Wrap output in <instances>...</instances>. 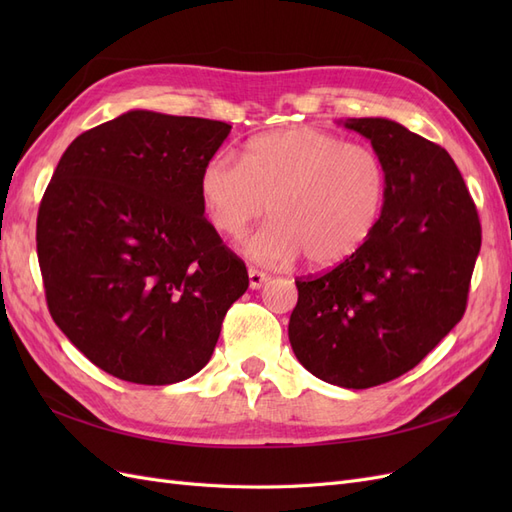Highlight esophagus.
I'll use <instances>...</instances> for the list:
<instances>
[{
  "mask_svg": "<svg viewBox=\"0 0 512 512\" xmlns=\"http://www.w3.org/2000/svg\"><path fill=\"white\" fill-rule=\"evenodd\" d=\"M247 277H250V288H252V290H258V288H262V286H265V284L269 282V275L258 271V269H254V267H252L250 271H247Z\"/></svg>",
  "mask_w": 512,
  "mask_h": 512,
  "instance_id": "34e87169",
  "label": "esophagus"
}]
</instances>
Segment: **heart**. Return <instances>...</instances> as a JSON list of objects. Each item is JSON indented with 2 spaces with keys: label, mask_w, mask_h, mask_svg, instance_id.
Instances as JSON below:
<instances>
[{
  "label": "heart",
  "mask_w": 512,
  "mask_h": 512,
  "mask_svg": "<svg viewBox=\"0 0 512 512\" xmlns=\"http://www.w3.org/2000/svg\"><path fill=\"white\" fill-rule=\"evenodd\" d=\"M198 192L211 226L228 237L271 211L275 220L243 243L260 265H290L303 254L324 269L342 265L374 235L389 175L371 147L299 126L252 138L243 160L215 153L200 168Z\"/></svg>",
  "instance_id": "heart-1"
}]
</instances>
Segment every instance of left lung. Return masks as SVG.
Segmentation results:
<instances>
[{"label": "left lung", "instance_id": "1", "mask_svg": "<svg viewBox=\"0 0 512 512\" xmlns=\"http://www.w3.org/2000/svg\"><path fill=\"white\" fill-rule=\"evenodd\" d=\"M344 126L369 138L386 166L384 213L352 258L294 280L288 337L316 378L369 389L416 367L463 318L480 222L446 149L391 119Z\"/></svg>", "mask_w": 512, "mask_h": 512}]
</instances>
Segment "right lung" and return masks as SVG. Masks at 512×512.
<instances>
[{
	"mask_svg": "<svg viewBox=\"0 0 512 512\" xmlns=\"http://www.w3.org/2000/svg\"><path fill=\"white\" fill-rule=\"evenodd\" d=\"M230 128L130 111L61 156L36 224L46 305L106 374L149 386L194 376L250 286L198 192L200 168Z\"/></svg>",
	"mask_w": 512,
	"mask_h": 512,
	"instance_id": "1",
	"label": "right lung"
}]
</instances>
